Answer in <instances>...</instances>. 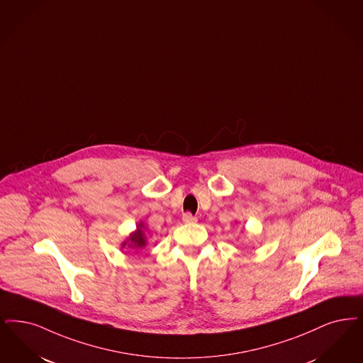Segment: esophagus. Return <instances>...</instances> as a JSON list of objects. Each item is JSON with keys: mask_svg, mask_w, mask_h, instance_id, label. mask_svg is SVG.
Returning a JSON list of instances; mask_svg holds the SVG:
<instances>
[{"mask_svg": "<svg viewBox=\"0 0 363 363\" xmlns=\"http://www.w3.org/2000/svg\"><path fill=\"white\" fill-rule=\"evenodd\" d=\"M182 220H184V223H186V224H191V223H196V221H197V218L193 216L190 212H186V213H184Z\"/></svg>", "mask_w": 363, "mask_h": 363, "instance_id": "obj_1", "label": "esophagus"}]
</instances>
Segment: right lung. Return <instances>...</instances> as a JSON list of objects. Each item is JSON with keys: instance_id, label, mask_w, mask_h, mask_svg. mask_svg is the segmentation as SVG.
<instances>
[{"instance_id": "obj_1", "label": "right lung", "mask_w": 363, "mask_h": 363, "mask_svg": "<svg viewBox=\"0 0 363 363\" xmlns=\"http://www.w3.org/2000/svg\"><path fill=\"white\" fill-rule=\"evenodd\" d=\"M147 245L145 239V224L139 223L136 225V231L130 233L127 240L121 245V247H130V248H143Z\"/></svg>"}]
</instances>
